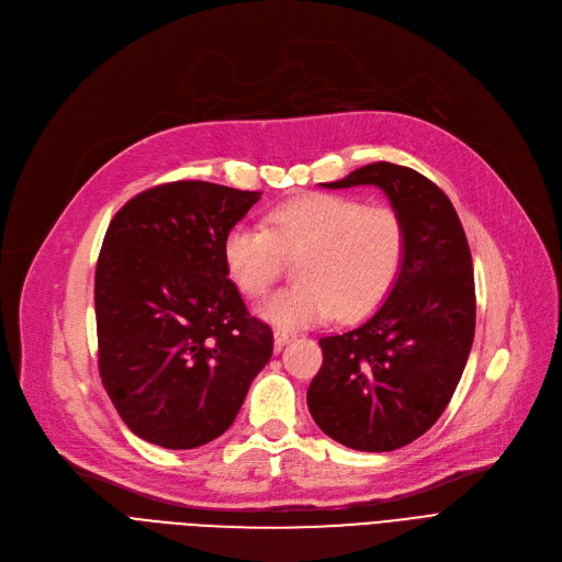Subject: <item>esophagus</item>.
<instances>
[{
    "mask_svg": "<svg viewBox=\"0 0 562 562\" xmlns=\"http://www.w3.org/2000/svg\"><path fill=\"white\" fill-rule=\"evenodd\" d=\"M273 337H276V344H278V348H282V346H286L289 341L296 339V335L289 333V330H280V328L273 333Z\"/></svg>",
    "mask_w": 562,
    "mask_h": 562,
    "instance_id": "esophagus-1",
    "label": "esophagus"
}]
</instances>
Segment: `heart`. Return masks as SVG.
I'll list each match as a JSON object with an SVG mask.
<instances>
[{"label":"heart","mask_w":562,"mask_h":562,"mask_svg":"<svg viewBox=\"0 0 562 562\" xmlns=\"http://www.w3.org/2000/svg\"><path fill=\"white\" fill-rule=\"evenodd\" d=\"M407 248L403 216L387 204L310 191L278 202L259 223H234L223 236V261L246 296L259 299L296 257L299 282L261 305L280 330H301L341 314L358 318L394 289Z\"/></svg>","instance_id":"1"}]
</instances>
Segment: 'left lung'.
Segmentation results:
<instances>
[{"instance_id":"left-lung-1","label":"left lung","mask_w":562,"mask_h":562,"mask_svg":"<svg viewBox=\"0 0 562 562\" xmlns=\"http://www.w3.org/2000/svg\"><path fill=\"white\" fill-rule=\"evenodd\" d=\"M373 184L403 216L407 248L387 301L358 328L321 337L307 390L316 426L339 445L385 453L447 409L476 330L474 263L451 200L422 172L375 161L326 189Z\"/></svg>"}]
</instances>
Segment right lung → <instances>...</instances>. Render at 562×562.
Returning a JSON list of instances; mask_svg holds the SVG:
<instances>
[{
    "label": "right lung",
    "mask_w": 562,
    "mask_h": 562,
    "mask_svg": "<svg viewBox=\"0 0 562 562\" xmlns=\"http://www.w3.org/2000/svg\"><path fill=\"white\" fill-rule=\"evenodd\" d=\"M182 180L134 195L113 216L95 269L102 385L140 439L195 449L239 415L273 333L227 278L223 236L259 200Z\"/></svg>",
    "instance_id": "obj_1"
}]
</instances>
